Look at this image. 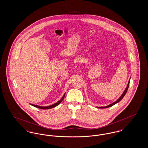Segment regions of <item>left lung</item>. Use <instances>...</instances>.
<instances>
[{
	"label": "left lung",
	"instance_id": "8db88e82",
	"mask_svg": "<svg viewBox=\"0 0 148 148\" xmlns=\"http://www.w3.org/2000/svg\"><path fill=\"white\" fill-rule=\"evenodd\" d=\"M129 83H130V80H129V82H128V84H127V87L126 88V89H125V91L123 93V94L121 95V96L116 101H115L114 103H112V104H110L109 106H103V107H98V108H101V109H104V108H109V107H110V106H114V105H115V104H116V103H118V102H119L122 99L124 98V97L125 96V95L126 94V93H127V89H128V88H129Z\"/></svg>",
	"mask_w": 148,
	"mask_h": 148
}]
</instances>
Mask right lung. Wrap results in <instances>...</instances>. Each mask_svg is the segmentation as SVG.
<instances>
[{
  "instance_id": "obj_1",
  "label": "right lung",
  "mask_w": 148,
  "mask_h": 148,
  "mask_svg": "<svg viewBox=\"0 0 148 148\" xmlns=\"http://www.w3.org/2000/svg\"><path fill=\"white\" fill-rule=\"evenodd\" d=\"M65 94H64L63 97H62V98L59 101H58L57 103L51 105V106H36V105H34V104H30L32 106H34L36 108H39V109H51V108H53L54 107H56V106H58L63 100L64 98V97H65Z\"/></svg>"
}]
</instances>
